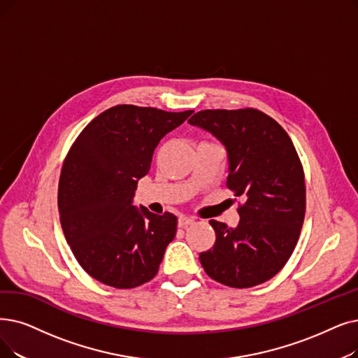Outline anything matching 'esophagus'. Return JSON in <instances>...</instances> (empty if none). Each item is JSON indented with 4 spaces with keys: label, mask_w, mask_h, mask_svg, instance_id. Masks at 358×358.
I'll return each instance as SVG.
<instances>
[{
    "label": "esophagus",
    "mask_w": 358,
    "mask_h": 358,
    "mask_svg": "<svg viewBox=\"0 0 358 358\" xmlns=\"http://www.w3.org/2000/svg\"><path fill=\"white\" fill-rule=\"evenodd\" d=\"M194 221L192 220V217H187V216H180L178 217V227L180 228H185V227H189V225H192Z\"/></svg>",
    "instance_id": "1"
}]
</instances>
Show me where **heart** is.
<instances>
[{"mask_svg": "<svg viewBox=\"0 0 358 358\" xmlns=\"http://www.w3.org/2000/svg\"><path fill=\"white\" fill-rule=\"evenodd\" d=\"M205 143H208V142H205Z\"/></svg>", "mask_w": 358, "mask_h": 358, "instance_id": "obj_1", "label": "heart"}]
</instances>
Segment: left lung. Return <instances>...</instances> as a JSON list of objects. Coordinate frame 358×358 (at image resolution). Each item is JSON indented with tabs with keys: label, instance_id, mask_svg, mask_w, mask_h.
<instances>
[{
	"label": "left lung",
	"instance_id": "8db88e82",
	"mask_svg": "<svg viewBox=\"0 0 358 358\" xmlns=\"http://www.w3.org/2000/svg\"><path fill=\"white\" fill-rule=\"evenodd\" d=\"M189 122L225 145L227 187L244 200L236 228L209 221L216 240L200 253L201 266L231 288L266 282L285 266L304 222L306 182L299 153L282 126L255 108L199 111Z\"/></svg>",
	"mask_w": 358,
	"mask_h": 358
}]
</instances>
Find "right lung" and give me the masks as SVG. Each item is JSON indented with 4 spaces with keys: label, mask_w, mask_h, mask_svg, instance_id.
<instances>
[{
    "label": "right lung",
    "mask_w": 358,
    "mask_h": 358,
    "mask_svg": "<svg viewBox=\"0 0 358 358\" xmlns=\"http://www.w3.org/2000/svg\"><path fill=\"white\" fill-rule=\"evenodd\" d=\"M193 111L115 105L77 136L58 182V210L79 265L96 281L118 289L149 282L158 273L177 216L131 205L161 138Z\"/></svg>",
    "instance_id": "obj_1"
}]
</instances>
